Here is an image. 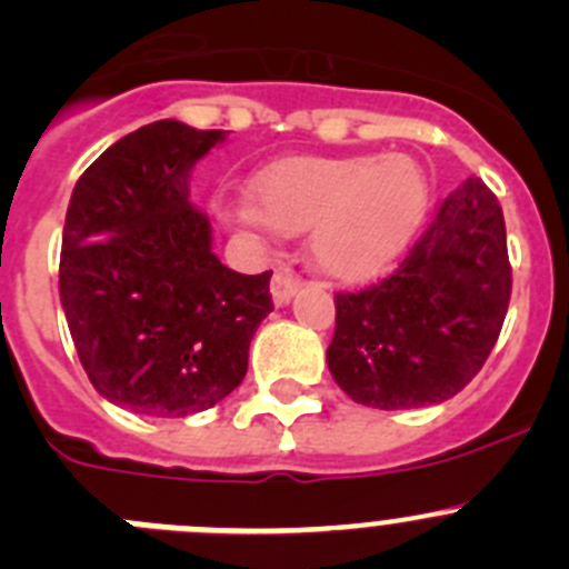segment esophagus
<instances>
[{
    "label": "esophagus",
    "instance_id": "1",
    "mask_svg": "<svg viewBox=\"0 0 569 569\" xmlns=\"http://www.w3.org/2000/svg\"><path fill=\"white\" fill-rule=\"evenodd\" d=\"M297 289H300V280H297L295 274H291V272H274V278H272L274 306H289V300L297 295Z\"/></svg>",
    "mask_w": 569,
    "mask_h": 569
}]
</instances>
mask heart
Segmentation results:
<instances>
[{
	"instance_id": "b5f03b06",
	"label": "heart",
	"mask_w": 569,
	"mask_h": 569,
	"mask_svg": "<svg viewBox=\"0 0 569 569\" xmlns=\"http://www.w3.org/2000/svg\"><path fill=\"white\" fill-rule=\"evenodd\" d=\"M260 219L283 236L311 230V260L345 283L376 278L392 267L429 204V179L405 153L278 159L252 179ZM243 221H258L252 210Z\"/></svg>"
}]
</instances>
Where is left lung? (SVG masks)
I'll return each instance as SVG.
<instances>
[{
  "label": "left lung",
  "mask_w": 569,
  "mask_h": 569,
  "mask_svg": "<svg viewBox=\"0 0 569 569\" xmlns=\"http://www.w3.org/2000/svg\"><path fill=\"white\" fill-rule=\"evenodd\" d=\"M508 300L502 207L471 177L440 201L390 278L337 295L328 370L357 405H440L480 373L502 331Z\"/></svg>",
  "instance_id": "1"
}]
</instances>
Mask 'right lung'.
<instances>
[{"label": "right lung", "instance_id": "obj_1", "mask_svg": "<svg viewBox=\"0 0 569 569\" xmlns=\"http://www.w3.org/2000/svg\"><path fill=\"white\" fill-rule=\"evenodd\" d=\"M224 140L179 120L148 123L106 148L69 199L58 269L69 333L94 390L137 416L219 405L274 309L272 272L227 269L188 201L193 164Z\"/></svg>", "mask_w": 569, "mask_h": 569}]
</instances>
